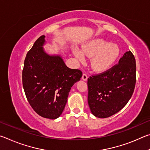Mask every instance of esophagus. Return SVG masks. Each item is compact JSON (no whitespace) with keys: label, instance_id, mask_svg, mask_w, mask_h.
<instances>
[{"label":"esophagus","instance_id":"esophagus-1","mask_svg":"<svg viewBox=\"0 0 150 150\" xmlns=\"http://www.w3.org/2000/svg\"><path fill=\"white\" fill-rule=\"evenodd\" d=\"M87 79H88V75L87 73H83L82 75V79L84 81H87Z\"/></svg>","mask_w":150,"mask_h":150}]
</instances>
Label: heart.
<instances>
[{
    "instance_id": "obj_1",
    "label": "heart",
    "mask_w": 150,
    "mask_h": 150,
    "mask_svg": "<svg viewBox=\"0 0 150 150\" xmlns=\"http://www.w3.org/2000/svg\"><path fill=\"white\" fill-rule=\"evenodd\" d=\"M83 52L92 57L91 65L93 69L102 72L111 67L120 55V49L114 43H108L103 39L91 40L83 46ZM74 54L79 59L83 60L84 55L79 50H74Z\"/></svg>"
}]
</instances>
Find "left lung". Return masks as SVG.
<instances>
[{"mask_svg":"<svg viewBox=\"0 0 150 150\" xmlns=\"http://www.w3.org/2000/svg\"><path fill=\"white\" fill-rule=\"evenodd\" d=\"M136 65L131 51L110 69L88 78V104L94 116L108 118L124 108L132 96Z\"/></svg>","mask_w":150,"mask_h":150,"instance_id":"left-lung-1","label":"left lung"}]
</instances>
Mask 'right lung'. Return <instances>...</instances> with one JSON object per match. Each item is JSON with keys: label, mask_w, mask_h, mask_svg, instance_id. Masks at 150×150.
<instances>
[{"label": "right lung", "mask_w": 150, "mask_h": 150, "mask_svg": "<svg viewBox=\"0 0 150 150\" xmlns=\"http://www.w3.org/2000/svg\"><path fill=\"white\" fill-rule=\"evenodd\" d=\"M42 35L27 53L22 70V85L30 106L44 118L55 119L64 110L71 88L82 71L70 69L59 55H49Z\"/></svg>", "instance_id": "1"}]
</instances>
